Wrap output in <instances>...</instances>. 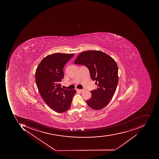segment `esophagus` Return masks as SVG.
<instances>
[{
	"instance_id": "esophagus-1",
	"label": "esophagus",
	"mask_w": 159,
	"mask_h": 159,
	"mask_svg": "<svg viewBox=\"0 0 159 159\" xmlns=\"http://www.w3.org/2000/svg\"><path fill=\"white\" fill-rule=\"evenodd\" d=\"M84 90L79 89H76V91H77V92H82Z\"/></svg>"
}]
</instances>
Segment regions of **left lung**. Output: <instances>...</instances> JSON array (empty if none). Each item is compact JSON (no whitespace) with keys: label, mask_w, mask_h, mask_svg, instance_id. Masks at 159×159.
<instances>
[{"label":"left lung","mask_w":159,"mask_h":159,"mask_svg":"<svg viewBox=\"0 0 159 159\" xmlns=\"http://www.w3.org/2000/svg\"><path fill=\"white\" fill-rule=\"evenodd\" d=\"M75 64L85 66L91 78L96 81L97 89L91 91L92 97L87 105L94 110H100L110 102L118 84V67L114 60L104 52L85 51L77 56Z\"/></svg>","instance_id":"1"}]
</instances>
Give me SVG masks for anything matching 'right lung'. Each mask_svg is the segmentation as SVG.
<instances>
[{
  "label": "right lung",
  "instance_id": "obj_1",
  "mask_svg": "<svg viewBox=\"0 0 159 159\" xmlns=\"http://www.w3.org/2000/svg\"><path fill=\"white\" fill-rule=\"evenodd\" d=\"M74 54L56 53L48 55L37 68L35 80L41 97L50 108L58 113L68 110L76 90L63 89L60 82L63 67Z\"/></svg>",
  "mask_w": 159,
  "mask_h": 159
}]
</instances>
